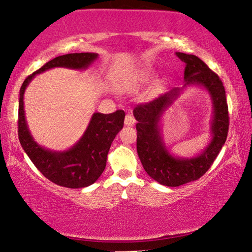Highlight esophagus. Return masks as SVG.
<instances>
[{
  "instance_id": "34e87169",
  "label": "esophagus",
  "mask_w": 252,
  "mask_h": 252,
  "mask_svg": "<svg viewBox=\"0 0 252 252\" xmlns=\"http://www.w3.org/2000/svg\"><path fill=\"white\" fill-rule=\"evenodd\" d=\"M124 123H125L126 126H133L135 124V118L133 117V115L127 114L125 116V122H124Z\"/></svg>"
}]
</instances>
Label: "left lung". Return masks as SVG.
I'll return each mask as SVG.
<instances>
[{
  "mask_svg": "<svg viewBox=\"0 0 252 252\" xmlns=\"http://www.w3.org/2000/svg\"><path fill=\"white\" fill-rule=\"evenodd\" d=\"M185 62V87L199 86L208 91L213 102L211 123L212 139L202 153L195 158H176L166 149L162 139L158 123L170 104L173 102L180 89L175 88L153 101L137 104L134 117L137 121V154L148 175L158 184L168 187H178L199 179L211 168L220 149L226 141L229 131V109L225 89L219 75L195 55L176 53Z\"/></svg>",
  "mask_w": 252,
  "mask_h": 252,
  "instance_id": "obj_1",
  "label": "left lung"
}]
</instances>
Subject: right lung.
I'll use <instances>...</instances> for the list:
<instances>
[{
    "label": "right lung",
    "mask_w": 252,
    "mask_h": 252,
    "mask_svg": "<svg viewBox=\"0 0 252 252\" xmlns=\"http://www.w3.org/2000/svg\"><path fill=\"white\" fill-rule=\"evenodd\" d=\"M96 59L98 54L94 53H74L55 57L27 77L20 89L19 141L34 166L52 183L62 187L83 188L98 180L106 168L111 143L123 128L125 113L124 110H117L108 115L94 113L80 141L67 151L55 152L42 148L32 138L26 122L23 94L36 74L54 67L86 69Z\"/></svg>",
    "instance_id": "obj_1"
}]
</instances>
